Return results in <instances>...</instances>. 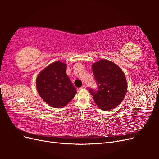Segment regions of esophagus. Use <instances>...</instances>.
Returning <instances> with one entry per match:
<instances>
[{
	"label": "esophagus",
	"instance_id": "1",
	"mask_svg": "<svg viewBox=\"0 0 159 159\" xmlns=\"http://www.w3.org/2000/svg\"><path fill=\"white\" fill-rule=\"evenodd\" d=\"M85 88H86V85H83L80 89H85Z\"/></svg>",
	"mask_w": 159,
	"mask_h": 159
}]
</instances>
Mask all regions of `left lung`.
I'll use <instances>...</instances> for the list:
<instances>
[{
    "mask_svg": "<svg viewBox=\"0 0 159 159\" xmlns=\"http://www.w3.org/2000/svg\"><path fill=\"white\" fill-rule=\"evenodd\" d=\"M92 70L98 89L90 88L89 93L102 110H110L121 103L127 93L125 75L113 62L102 59L92 64Z\"/></svg>",
    "mask_w": 159,
    "mask_h": 159,
    "instance_id": "8db88e82",
    "label": "left lung"
}]
</instances>
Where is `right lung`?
Segmentation results:
<instances>
[{
	"label": "right lung",
	"mask_w": 159,
	"mask_h": 159,
	"mask_svg": "<svg viewBox=\"0 0 159 159\" xmlns=\"http://www.w3.org/2000/svg\"><path fill=\"white\" fill-rule=\"evenodd\" d=\"M66 67L63 62L55 61L43 70L36 78L38 93L53 107H64L77 93L66 74Z\"/></svg>",
	"instance_id": "1"
}]
</instances>
